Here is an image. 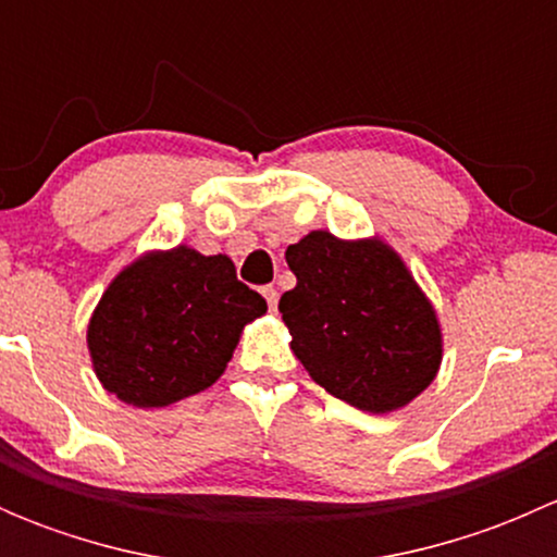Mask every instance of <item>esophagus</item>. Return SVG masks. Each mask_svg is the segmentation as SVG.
<instances>
[{
  "label": "esophagus",
  "mask_w": 557,
  "mask_h": 557,
  "mask_svg": "<svg viewBox=\"0 0 557 557\" xmlns=\"http://www.w3.org/2000/svg\"><path fill=\"white\" fill-rule=\"evenodd\" d=\"M261 294H263V299H267V305H269V310H277V290H274L272 288V285H267V288H263L261 290Z\"/></svg>",
  "instance_id": "obj_1"
}]
</instances>
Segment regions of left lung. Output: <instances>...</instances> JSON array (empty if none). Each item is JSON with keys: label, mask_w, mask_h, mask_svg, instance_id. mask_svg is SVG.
Instances as JSON below:
<instances>
[{"label": "left lung", "mask_w": 557, "mask_h": 557, "mask_svg": "<svg viewBox=\"0 0 557 557\" xmlns=\"http://www.w3.org/2000/svg\"><path fill=\"white\" fill-rule=\"evenodd\" d=\"M296 288L280 299L290 350L331 396L372 414L418 398L442 367V325L385 239L310 232L285 250Z\"/></svg>", "instance_id": "8db88e82"}]
</instances>
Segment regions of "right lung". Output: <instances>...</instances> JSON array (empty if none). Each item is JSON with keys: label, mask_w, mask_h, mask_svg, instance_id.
<instances>
[{"label": "right lung", "mask_w": 557, "mask_h": 557, "mask_svg": "<svg viewBox=\"0 0 557 557\" xmlns=\"http://www.w3.org/2000/svg\"><path fill=\"white\" fill-rule=\"evenodd\" d=\"M267 301L223 252L148 250L112 277L88 320L94 372L107 393L159 409L218 383L245 325Z\"/></svg>", "instance_id": "right-lung-1"}]
</instances>
